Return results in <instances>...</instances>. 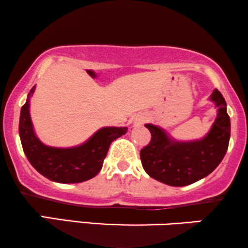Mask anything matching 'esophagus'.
<instances>
[{
    "label": "esophagus",
    "instance_id": "obj_1",
    "mask_svg": "<svg viewBox=\"0 0 248 248\" xmlns=\"http://www.w3.org/2000/svg\"><path fill=\"white\" fill-rule=\"evenodd\" d=\"M142 123V120H136V122H134V125H139Z\"/></svg>",
    "mask_w": 248,
    "mask_h": 248
}]
</instances>
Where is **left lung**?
<instances>
[{"instance_id":"8db88e82","label":"left lung","mask_w":248,"mask_h":248,"mask_svg":"<svg viewBox=\"0 0 248 248\" xmlns=\"http://www.w3.org/2000/svg\"><path fill=\"white\" fill-rule=\"evenodd\" d=\"M210 100L217 108V116L210 132L201 140L176 141L162 127L146 124L152 140L140 150V158L148 175L165 185L183 187L217 169L229 146L230 117L220 91L215 89Z\"/></svg>"}]
</instances>
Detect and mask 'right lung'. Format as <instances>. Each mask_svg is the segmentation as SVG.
I'll return each instance as SVG.
<instances>
[{
	"label": "right lung",
	"instance_id": "obj_1",
	"mask_svg": "<svg viewBox=\"0 0 248 248\" xmlns=\"http://www.w3.org/2000/svg\"><path fill=\"white\" fill-rule=\"evenodd\" d=\"M34 91L35 86L21 107L19 120V136L27 159L38 173L54 182L79 183L94 178L100 172L110 143L126 133L127 127H102L76 147H49L36 137L31 120L30 98Z\"/></svg>",
	"mask_w": 248,
	"mask_h": 248
}]
</instances>
